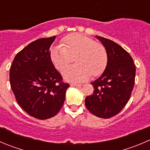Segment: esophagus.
Masks as SVG:
<instances>
[{
	"label": "esophagus",
	"instance_id": "obj_1",
	"mask_svg": "<svg viewBox=\"0 0 150 150\" xmlns=\"http://www.w3.org/2000/svg\"><path fill=\"white\" fill-rule=\"evenodd\" d=\"M82 86V84H77V83H71V86H76V87H80Z\"/></svg>",
	"mask_w": 150,
	"mask_h": 150
}]
</instances>
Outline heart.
Instances as JSON below:
<instances>
[{
  "mask_svg": "<svg viewBox=\"0 0 150 150\" xmlns=\"http://www.w3.org/2000/svg\"><path fill=\"white\" fill-rule=\"evenodd\" d=\"M76 58L78 64L69 67L63 72L65 80L81 82L91 75L97 77L103 73L108 64V53L104 45L78 33L67 35L62 40V45L53 47L50 59L55 67L62 71Z\"/></svg>",
  "mask_w": 150,
  "mask_h": 150,
  "instance_id": "1",
  "label": "heart"
}]
</instances>
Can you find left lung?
Segmentation results:
<instances>
[{"label":"left lung","mask_w":150,"mask_h":150,"mask_svg":"<svg viewBox=\"0 0 150 150\" xmlns=\"http://www.w3.org/2000/svg\"><path fill=\"white\" fill-rule=\"evenodd\" d=\"M108 53V64L103 75L91 83L92 94L85 100L86 107L100 118L119 114L130 99L135 83L136 66L130 55L112 40L96 36Z\"/></svg>","instance_id":"left-lung-1"}]
</instances>
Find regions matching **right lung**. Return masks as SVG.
I'll return each instance as SVG.
<instances>
[{
    "instance_id": "right-lung-1",
    "label": "right lung",
    "mask_w": 150,
    "mask_h": 150,
    "mask_svg": "<svg viewBox=\"0 0 150 150\" xmlns=\"http://www.w3.org/2000/svg\"><path fill=\"white\" fill-rule=\"evenodd\" d=\"M55 39L32 42L16 55L10 68V85L17 102L27 114L42 120L59 113L69 87L50 59Z\"/></svg>"
}]
</instances>
